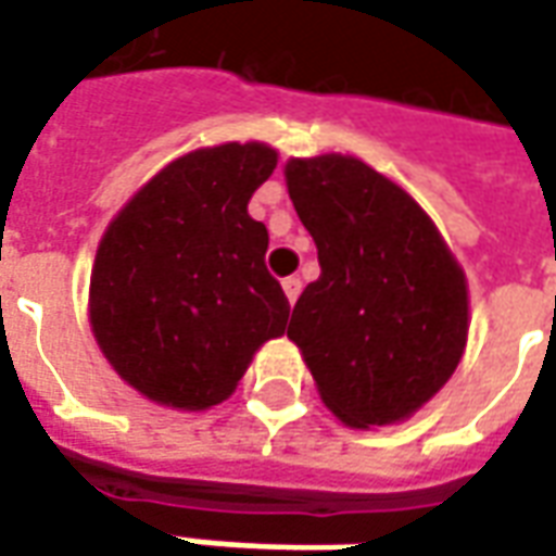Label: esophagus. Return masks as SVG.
I'll return each mask as SVG.
<instances>
[{
    "label": "esophagus",
    "mask_w": 556,
    "mask_h": 556,
    "mask_svg": "<svg viewBox=\"0 0 556 556\" xmlns=\"http://www.w3.org/2000/svg\"><path fill=\"white\" fill-rule=\"evenodd\" d=\"M281 287H285L287 302L293 305V302H296V299H299V293H302V281H299L296 275H290V278H285V281H281Z\"/></svg>",
    "instance_id": "34e87169"
}]
</instances>
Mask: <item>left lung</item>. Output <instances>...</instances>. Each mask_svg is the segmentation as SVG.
Here are the masks:
<instances>
[{
  "label": "left lung",
  "mask_w": 556,
  "mask_h": 556,
  "mask_svg": "<svg viewBox=\"0 0 556 556\" xmlns=\"http://www.w3.org/2000/svg\"><path fill=\"white\" fill-rule=\"evenodd\" d=\"M285 179L320 260L287 338L344 425L368 431L410 419L467 348L460 263L431 215L365 161L290 159Z\"/></svg>",
  "instance_id": "8db88e82"
}]
</instances>
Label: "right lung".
<instances>
[{
	"instance_id": "1",
	"label": "right lung",
	"mask_w": 556,
	"mask_h": 556,
	"mask_svg": "<svg viewBox=\"0 0 556 556\" xmlns=\"http://www.w3.org/2000/svg\"><path fill=\"white\" fill-rule=\"evenodd\" d=\"M278 164L266 143H218L170 161L116 212L89 281V326L125 383L200 413L233 395L290 302L266 269L269 230L248 200Z\"/></svg>"
}]
</instances>
